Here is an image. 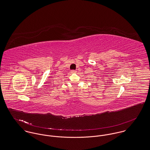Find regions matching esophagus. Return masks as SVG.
<instances>
[{"instance_id": "34e87169", "label": "esophagus", "mask_w": 150, "mask_h": 150, "mask_svg": "<svg viewBox=\"0 0 150 150\" xmlns=\"http://www.w3.org/2000/svg\"><path fill=\"white\" fill-rule=\"evenodd\" d=\"M76 72V71L74 70L71 71V73H75Z\"/></svg>"}]
</instances>
